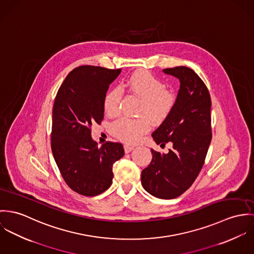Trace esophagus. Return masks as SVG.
<instances>
[{"mask_svg":"<svg viewBox=\"0 0 254 254\" xmlns=\"http://www.w3.org/2000/svg\"><path fill=\"white\" fill-rule=\"evenodd\" d=\"M124 148H125V152L126 153H129L134 147L132 145H129V144H125L124 145Z\"/></svg>","mask_w":254,"mask_h":254,"instance_id":"esophagus-1","label":"esophagus"}]
</instances>
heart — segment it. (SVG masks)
<instances>
[{"mask_svg":"<svg viewBox=\"0 0 254 254\" xmlns=\"http://www.w3.org/2000/svg\"><path fill=\"white\" fill-rule=\"evenodd\" d=\"M126 86L141 98L138 113L148 116L152 121L158 122L165 119L174 106V94L166 89V85L161 79L148 71L139 70L132 73L127 79ZM120 98L121 92L118 88H114L105 95L103 102L105 113L109 116L118 113ZM146 116L118 119L111 126L112 134L127 143L137 142L151 127Z\"/></svg>","mask_w":254,"mask_h":254,"instance_id":"1","label":"heart"}]
</instances>
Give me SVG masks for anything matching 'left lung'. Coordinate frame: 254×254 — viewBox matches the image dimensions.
Returning <instances> with one entry per match:
<instances>
[{
    "instance_id": "8db88e82",
    "label": "left lung",
    "mask_w": 254,
    "mask_h": 254,
    "mask_svg": "<svg viewBox=\"0 0 254 254\" xmlns=\"http://www.w3.org/2000/svg\"><path fill=\"white\" fill-rule=\"evenodd\" d=\"M164 73L177 78L180 88L173 108L152 133L159 145L171 142L169 153L151 150L150 165L141 172L143 188L159 198L182 195L196 180L211 141V100L202 80L190 68H167Z\"/></svg>"
}]
</instances>
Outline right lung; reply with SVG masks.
I'll return each mask as SVG.
<instances>
[{
    "label": "right lung",
    "instance_id": "obj_1",
    "mask_svg": "<svg viewBox=\"0 0 254 254\" xmlns=\"http://www.w3.org/2000/svg\"><path fill=\"white\" fill-rule=\"evenodd\" d=\"M121 69L80 66L59 87L53 109L52 151L66 184L76 193L93 197L112 184L113 165L124 154L119 142L97 146L92 125L104 117L103 102Z\"/></svg>",
    "mask_w": 254,
    "mask_h": 254
}]
</instances>
